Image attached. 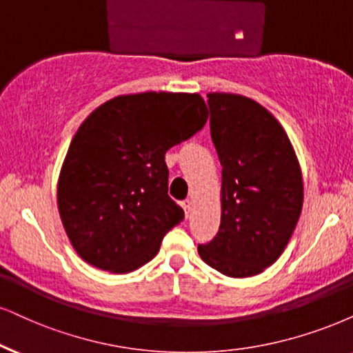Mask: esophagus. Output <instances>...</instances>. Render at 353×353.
I'll list each match as a JSON object with an SVG mask.
<instances>
[{"instance_id":"34e87169","label":"esophagus","mask_w":353,"mask_h":353,"mask_svg":"<svg viewBox=\"0 0 353 353\" xmlns=\"http://www.w3.org/2000/svg\"><path fill=\"white\" fill-rule=\"evenodd\" d=\"M181 205H182V208H184L185 216H189L190 210H192V207H194V203H192V200H184V202H182Z\"/></svg>"}]
</instances>
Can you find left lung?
<instances>
[{
  "label": "left lung",
  "instance_id": "obj_1",
  "mask_svg": "<svg viewBox=\"0 0 353 353\" xmlns=\"http://www.w3.org/2000/svg\"><path fill=\"white\" fill-rule=\"evenodd\" d=\"M210 130L221 163V221L197 251L233 279L262 274L287 248L303 208V174L292 141L259 102L208 92Z\"/></svg>",
  "mask_w": 353,
  "mask_h": 353
}]
</instances>
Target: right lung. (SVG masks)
Segmentation results:
<instances>
[{
	"mask_svg": "<svg viewBox=\"0 0 353 353\" xmlns=\"http://www.w3.org/2000/svg\"><path fill=\"white\" fill-rule=\"evenodd\" d=\"M208 119L197 92L148 91L104 102L79 125L61 164L57 205L88 264L128 274L150 262L184 220L168 195L164 154Z\"/></svg>",
	"mask_w": 353,
	"mask_h": 353,
	"instance_id": "add662e5",
	"label": "right lung"
}]
</instances>
